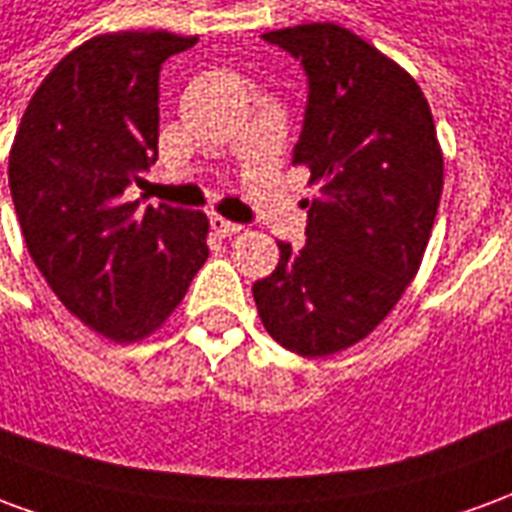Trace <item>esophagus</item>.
<instances>
[{
    "label": "esophagus",
    "instance_id": "1",
    "mask_svg": "<svg viewBox=\"0 0 512 512\" xmlns=\"http://www.w3.org/2000/svg\"><path fill=\"white\" fill-rule=\"evenodd\" d=\"M211 230L216 235H224V238H230V235L241 233V224L227 222V219H222V216H211Z\"/></svg>",
    "mask_w": 512,
    "mask_h": 512
}]
</instances>
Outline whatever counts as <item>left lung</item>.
<instances>
[{
  "mask_svg": "<svg viewBox=\"0 0 512 512\" xmlns=\"http://www.w3.org/2000/svg\"><path fill=\"white\" fill-rule=\"evenodd\" d=\"M307 73L293 164L310 169L307 244L279 241L252 285L266 332L301 356L351 348L384 321L417 274L444 186L433 115L397 62L337 24L266 32Z\"/></svg>",
  "mask_w": 512,
  "mask_h": 512,
  "instance_id": "1",
  "label": "left lung"
}]
</instances>
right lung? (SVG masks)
Instances as JSON below:
<instances>
[{"instance_id":"1","label":"right lung","mask_w":512,"mask_h":512,"mask_svg":"<svg viewBox=\"0 0 512 512\" xmlns=\"http://www.w3.org/2000/svg\"><path fill=\"white\" fill-rule=\"evenodd\" d=\"M197 38L112 32L43 79L10 150L27 249L68 310L115 343L167 321L208 260V216L128 202L158 158V73Z\"/></svg>"}]
</instances>
